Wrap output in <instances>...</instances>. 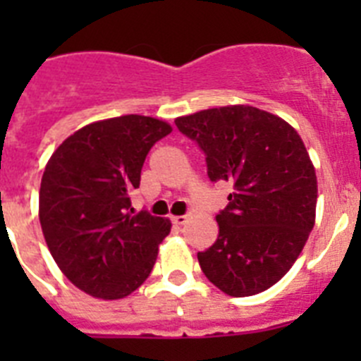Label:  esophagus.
Listing matches in <instances>:
<instances>
[{
  "mask_svg": "<svg viewBox=\"0 0 361 361\" xmlns=\"http://www.w3.org/2000/svg\"><path fill=\"white\" fill-rule=\"evenodd\" d=\"M188 220L186 215H177V216H171V222H173L175 226H183L184 222Z\"/></svg>",
  "mask_w": 361,
  "mask_h": 361,
  "instance_id": "obj_1",
  "label": "esophagus"
}]
</instances>
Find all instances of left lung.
I'll return each instance as SVG.
<instances>
[{
	"instance_id": "1",
	"label": "left lung",
	"mask_w": 361,
	"mask_h": 361,
	"mask_svg": "<svg viewBox=\"0 0 361 361\" xmlns=\"http://www.w3.org/2000/svg\"><path fill=\"white\" fill-rule=\"evenodd\" d=\"M206 155L212 183L233 186L216 215L219 238L197 253L200 269L229 296L275 286L314 226L317 175L293 126L255 106H222L175 119Z\"/></svg>"
}]
</instances>
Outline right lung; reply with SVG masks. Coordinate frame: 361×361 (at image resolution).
<instances>
[{"mask_svg": "<svg viewBox=\"0 0 361 361\" xmlns=\"http://www.w3.org/2000/svg\"><path fill=\"white\" fill-rule=\"evenodd\" d=\"M164 121L123 116L70 135L44 168L39 222L54 260L81 291L104 300L141 288L157 260L168 219L135 213L132 193Z\"/></svg>", "mask_w": 361, "mask_h": 361, "instance_id": "add662e5", "label": "right lung"}]
</instances>
